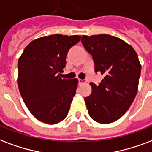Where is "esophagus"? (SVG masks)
Here are the masks:
<instances>
[{
  "mask_svg": "<svg viewBox=\"0 0 152 152\" xmlns=\"http://www.w3.org/2000/svg\"><path fill=\"white\" fill-rule=\"evenodd\" d=\"M86 83V80H79V84H85Z\"/></svg>",
  "mask_w": 152,
  "mask_h": 152,
  "instance_id": "esophagus-1",
  "label": "esophagus"
}]
</instances>
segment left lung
I'll use <instances>...</instances> for the list:
<instances>
[{"label": "left lung", "mask_w": 152, "mask_h": 152, "mask_svg": "<svg viewBox=\"0 0 152 152\" xmlns=\"http://www.w3.org/2000/svg\"><path fill=\"white\" fill-rule=\"evenodd\" d=\"M81 42L92 56L95 72L104 75L99 85L91 83L84 98L90 117L99 124L119 120L132 104L138 91L141 65L134 48L107 34L82 36Z\"/></svg>", "instance_id": "8db88e82"}]
</instances>
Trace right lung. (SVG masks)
<instances>
[{"label":"right lung","mask_w":152,"mask_h":152,"mask_svg":"<svg viewBox=\"0 0 152 152\" xmlns=\"http://www.w3.org/2000/svg\"><path fill=\"white\" fill-rule=\"evenodd\" d=\"M80 36L51 35L32 40L18 60L17 83L28 109L36 119L55 124L65 119L78 84L62 79L69 49Z\"/></svg>","instance_id":"add662e5"}]
</instances>
